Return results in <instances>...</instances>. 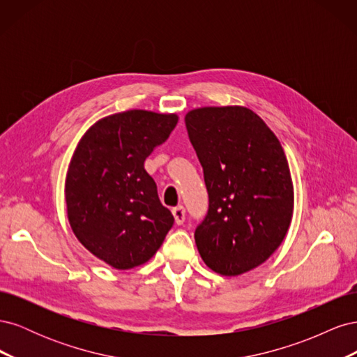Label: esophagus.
I'll list each match as a JSON object with an SVG mask.
<instances>
[{"label": "esophagus", "mask_w": 357, "mask_h": 357, "mask_svg": "<svg viewBox=\"0 0 357 357\" xmlns=\"http://www.w3.org/2000/svg\"><path fill=\"white\" fill-rule=\"evenodd\" d=\"M172 215H174L176 223H177V225H181L183 222H185V218H186L185 207H183V205H178V207H174V208H172Z\"/></svg>", "instance_id": "1"}]
</instances>
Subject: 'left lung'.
<instances>
[{"label": "left lung", "mask_w": 357, "mask_h": 357, "mask_svg": "<svg viewBox=\"0 0 357 357\" xmlns=\"http://www.w3.org/2000/svg\"><path fill=\"white\" fill-rule=\"evenodd\" d=\"M186 128L208 190V213L195 231L210 269L240 275L283 243L294 215V183L275 134L243 105L188 112Z\"/></svg>", "instance_id": "1"}]
</instances>
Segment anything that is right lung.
I'll use <instances>...</instances> for the list:
<instances>
[{
	"instance_id": "add662e5",
	"label": "right lung",
	"mask_w": 357,
	"mask_h": 357,
	"mask_svg": "<svg viewBox=\"0 0 357 357\" xmlns=\"http://www.w3.org/2000/svg\"><path fill=\"white\" fill-rule=\"evenodd\" d=\"M177 122L176 113H114L95 122L74 150L63 190L70 226L86 250L116 269L152 259L174 223L144 160Z\"/></svg>"
}]
</instances>
